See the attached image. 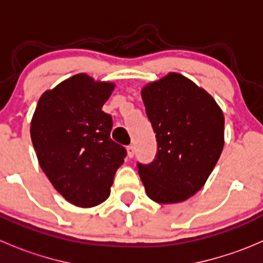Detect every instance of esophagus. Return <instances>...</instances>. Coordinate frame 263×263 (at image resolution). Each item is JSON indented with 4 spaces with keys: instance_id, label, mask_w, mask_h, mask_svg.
I'll return each instance as SVG.
<instances>
[{
    "instance_id": "esophagus-1",
    "label": "esophagus",
    "mask_w": 263,
    "mask_h": 263,
    "mask_svg": "<svg viewBox=\"0 0 263 263\" xmlns=\"http://www.w3.org/2000/svg\"><path fill=\"white\" fill-rule=\"evenodd\" d=\"M127 154H128V158H134L135 155L134 145H128V146H127Z\"/></svg>"
}]
</instances>
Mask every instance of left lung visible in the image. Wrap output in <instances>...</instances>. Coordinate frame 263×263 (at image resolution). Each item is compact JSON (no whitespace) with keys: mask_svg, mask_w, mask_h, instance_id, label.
<instances>
[{"mask_svg":"<svg viewBox=\"0 0 263 263\" xmlns=\"http://www.w3.org/2000/svg\"><path fill=\"white\" fill-rule=\"evenodd\" d=\"M158 151L148 164L137 163L148 197L177 203L202 188L224 147V115L211 95L172 72L141 91Z\"/></svg>","mask_w":263,"mask_h":263,"instance_id":"obj_1","label":"left lung"}]
</instances>
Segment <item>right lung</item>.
<instances>
[{
    "mask_svg": "<svg viewBox=\"0 0 263 263\" xmlns=\"http://www.w3.org/2000/svg\"><path fill=\"white\" fill-rule=\"evenodd\" d=\"M113 89L110 82L79 73L44 92L31 119L39 165L75 206L104 202L127 155L126 148L110 139L112 117L102 110Z\"/></svg>",
    "mask_w": 263,
    "mask_h": 263,
    "instance_id": "1",
    "label": "right lung"
}]
</instances>
